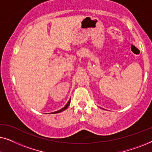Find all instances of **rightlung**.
I'll return each instance as SVG.
<instances>
[{
  "mask_svg": "<svg viewBox=\"0 0 152 152\" xmlns=\"http://www.w3.org/2000/svg\"><path fill=\"white\" fill-rule=\"evenodd\" d=\"M70 99H69V100H68V102H67V104H66L65 105V107H64V108H62L61 109H60V110H59V111H55V112H53V113H53V114H54V113H60V112H61V111H64V110H66V109H67L68 108V106L70 105Z\"/></svg>",
  "mask_w": 152,
  "mask_h": 152,
  "instance_id": "right-lung-1",
  "label": "right lung"
}]
</instances>
